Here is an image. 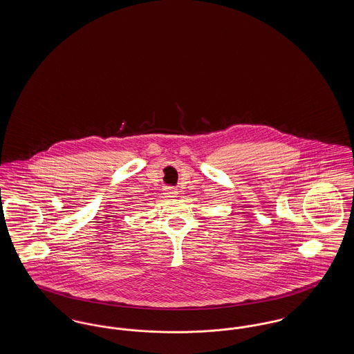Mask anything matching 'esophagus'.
<instances>
[{
	"label": "esophagus",
	"mask_w": 354,
	"mask_h": 354,
	"mask_svg": "<svg viewBox=\"0 0 354 354\" xmlns=\"http://www.w3.org/2000/svg\"><path fill=\"white\" fill-rule=\"evenodd\" d=\"M163 194L167 199H175L178 196V191L175 188H165Z\"/></svg>",
	"instance_id": "1"
}]
</instances>
